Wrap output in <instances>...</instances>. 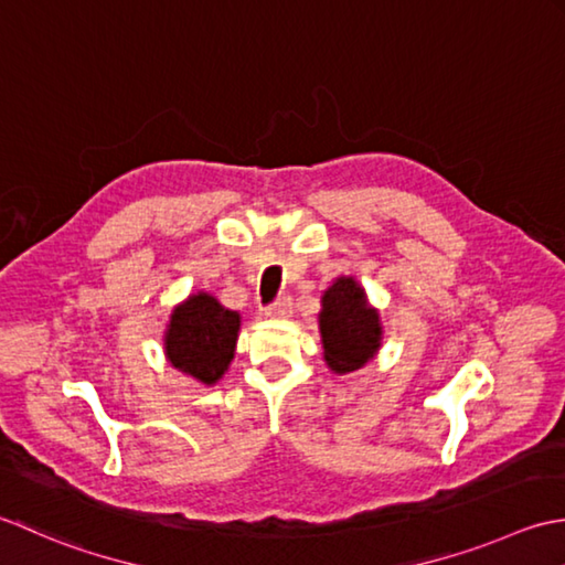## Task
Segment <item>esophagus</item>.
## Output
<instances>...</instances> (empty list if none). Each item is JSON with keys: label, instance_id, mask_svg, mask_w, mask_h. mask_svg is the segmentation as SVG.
<instances>
[{"label": "esophagus", "instance_id": "34e87169", "mask_svg": "<svg viewBox=\"0 0 565 565\" xmlns=\"http://www.w3.org/2000/svg\"><path fill=\"white\" fill-rule=\"evenodd\" d=\"M266 315L270 317V319H287V317H292V297H278L275 299V302L266 309Z\"/></svg>", "mask_w": 565, "mask_h": 565}]
</instances>
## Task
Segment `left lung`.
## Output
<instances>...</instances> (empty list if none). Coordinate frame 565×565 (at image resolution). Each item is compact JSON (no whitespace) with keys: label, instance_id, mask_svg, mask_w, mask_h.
Instances as JSON below:
<instances>
[{"label":"left lung","instance_id":"left-lung-1","mask_svg":"<svg viewBox=\"0 0 565 565\" xmlns=\"http://www.w3.org/2000/svg\"><path fill=\"white\" fill-rule=\"evenodd\" d=\"M319 337L324 363L337 375L359 371L383 347V321L353 275H339L321 295Z\"/></svg>","mask_w":565,"mask_h":565}]
</instances>
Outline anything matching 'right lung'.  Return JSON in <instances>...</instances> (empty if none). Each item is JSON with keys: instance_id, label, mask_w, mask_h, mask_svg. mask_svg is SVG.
Masks as SVG:
<instances>
[{"instance_id": "right-lung-1", "label": "right lung", "mask_w": 565, "mask_h": 565, "mask_svg": "<svg viewBox=\"0 0 565 565\" xmlns=\"http://www.w3.org/2000/svg\"><path fill=\"white\" fill-rule=\"evenodd\" d=\"M241 315L212 292H192L172 307L163 331L168 363L200 385H216L234 361Z\"/></svg>"}]
</instances>
